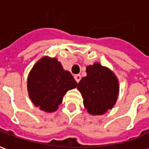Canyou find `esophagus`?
I'll use <instances>...</instances> for the list:
<instances>
[{
    "label": "esophagus",
    "instance_id": "esophagus-1",
    "mask_svg": "<svg viewBox=\"0 0 149 149\" xmlns=\"http://www.w3.org/2000/svg\"><path fill=\"white\" fill-rule=\"evenodd\" d=\"M74 78H75V80H76V81L77 82V83H79L80 82V81H81V75H75L74 76Z\"/></svg>",
    "mask_w": 149,
    "mask_h": 149
}]
</instances>
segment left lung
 Here are the masks:
<instances>
[{
    "instance_id": "1",
    "label": "left lung",
    "mask_w": 149,
    "mask_h": 149,
    "mask_svg": "<svg viewBox=\"0 0 149 149\" xmlns=\"http://www.w3.org/2000/svg\"><path fill=\"white\" fill-rule=\"evenodd\" d=\"M86 73L77 86L84 99V108L90 115H103L112 109L117 100L118 79L111 69L97 62L87 66Z\"/></svg>"
}]
</instances>
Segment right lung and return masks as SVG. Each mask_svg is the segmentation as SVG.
<instances>
[{"mask_svg":"<svg viewBox=\"0 0 149 149\" xmlns=\"http://www.w3.org/2000/svg\"><path fill=\"white\" fill-rule=\"evenodd\" d=\"M77 81L65 70L56 58L45 56L33 65L29 73L27 89L31 101L46 112L58 109L68 90L75 88Z\"/></svg>","mask_w":149,"mask_h":149,"instance_id":"1","label":"right lung"}]
</instances>
